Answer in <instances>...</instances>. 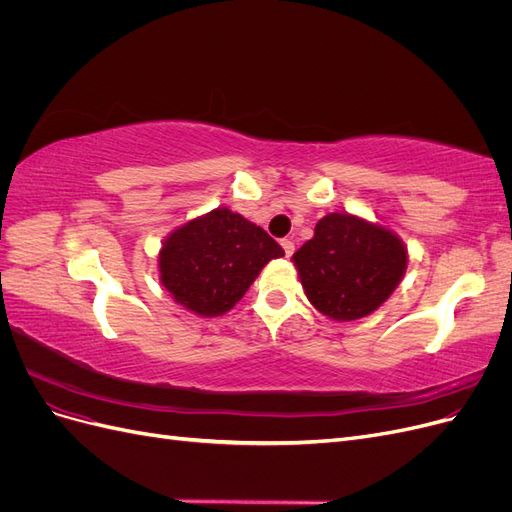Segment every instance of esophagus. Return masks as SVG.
<instances>
[{
	"mask_svg": "<svg viewBox=\"0 0 512 512\" xmlns=\"http://www.w3.org/2000/svg\"><path fill=\"white\" fill-rule=\"evenodd\" d=\"M280 245H282V250H284V254H286V256H292V252H294V243H292L290 239H282V241H280Z\"/></svg>",
	"mask_w": 512,
	"mask_h": 512,
	"instance_id": "34e87169",
	"label": "esophagus"
}]
</instances>
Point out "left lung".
Returning <instances> with one entry per match:
<instances>
[{
  "mask_svg": "<svg viewBox=\"0 0 512 512\" xmlns=\"http://www.w3.org/2000/svg\"><path fill=\"white\" fill-rule=\"evenodd\" d=\"M307 301L335 322L359 320L391 297L408 269L393 228L354 213H327L292 254Z\"/></svg>",
  "mask_w": 512,
  "mask_h": 512,
  "instance_id": "obj_1",
  "label": "left lung"
}]
</instances>
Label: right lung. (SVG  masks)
I'll list each match as a JSON object with an SVG mask.
<instances>
[{"label": "right lung", "mask_w": 512, "mask_h": 512, "mask_svg": "<svg viewBox=\"0 0 512 512\" xmlns=\"http://www.w3.org/2000/svg\"><path fill=\"white\" fill-rule=\"evenodd\" d=\"M284 250L265 230L226 207L177 226L162 241L158 273L170 299L203 318L224 316Z\"/></svg>", "instance_id": "obj_1"}]
</instances>
